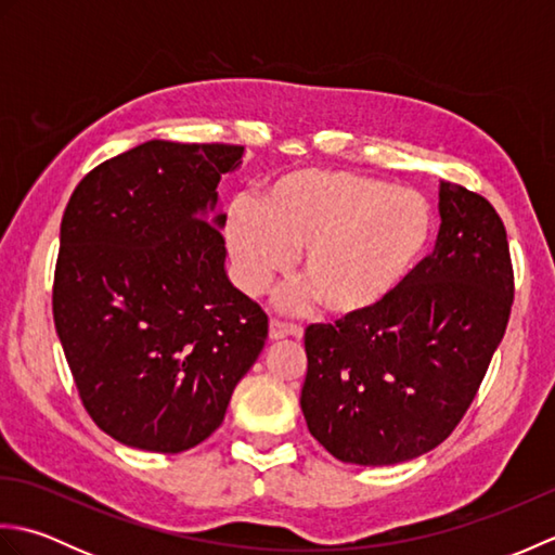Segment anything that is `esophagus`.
I'll use <instances>...</instances> for the list:
<instances>
[{
  "label": "esophagus",
  "instance_id": "esophagus-1",
  "mask_svg": "<svg viewBox=\"0 0 555 555\" xmlns=\"http://www.w3.org/2000/svg\"><path fill=\"white\" fill-rule=\"evenodd\" d=\"M300 336H302V332H300V326H296V324H286V322H279V320L269 322V338L271 340L300 338Z\"/></svg>",
  "mask_w": 555,
  "mask_h": 555
}]
</instances>
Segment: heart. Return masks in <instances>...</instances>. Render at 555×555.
<instances>
[{"mask_svg":"<svg viewBox=\"0 0 555 555\" xmlns=\"http://www.w3.org/2000/svg\"><path fill=\"white\" fill-rule=\"evenodd\" d=\"M436 229L431 199L412 188L352 171L296 169L271 181L257 207L233 203L223 233L245 293H264L302 250L308 286L291 293L286 308L322 300L328 314L350 320L403 291L431 253Z\"/></svg>","mask_w":555,"mask_h":555,"instance_id":"heart-1","label":"heart"}]
</instances>
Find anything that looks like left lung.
Segmentation results:
<instances>
[{
  "instance_id": "left-lung-1",
  "label": "left lung",
  "mask_w": 555,
  "mask_h": 555,
  "mask_svg": "<svg viewBox=\"0 0 555 555\" xmlns=\"http://www.w3.org/2000/svg\"><path fill=\"white\" fill-rule=\"evenodd\" d=\"M434 253L382 310L305 332L308 429L352 465L429 453L463 420L505 334L513 267L485 197L441 181Z\"/></svg>"
}]
</instances>
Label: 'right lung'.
I'll use <instances>...</instances> for the list:
<instances>
[{
  "instance_id": "right-lung-1",
  "label": "right lung",
  "mask_w": 555,
  "mask_h": 555,
  "mask_svg": "<svg viewBox=\"0 0 555 555\" xmlns=\"http://www.w3.org/2000/svg\"><path fill=\"white\" fill-rule=\"evenodd\" d=\"M241 145L147 140L70 195L52 310L82 405L124 446L181 453L227 415L267 314L227 276L217 185Z\"/></svg>"
}]
</instances>
